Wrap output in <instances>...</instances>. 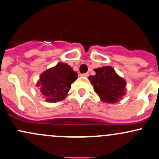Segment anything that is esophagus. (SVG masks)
Wrapping results in <instances>:
<instances>
[{"label":"esophagus","mask_w":159,"mask_h":159,"mask_svg":"<svg viewBox=\"0 0 159 159\" xmlns=\"http://www.w3.org/2000/svg\"><path fill=\"white\" fill-rule=\"evenodd\" d=\"M81 75H82V76H84V77H88V76H89V73H88V72L84 73V74H81Z\"/></svg>","instance_id":"1"}]
</instances>
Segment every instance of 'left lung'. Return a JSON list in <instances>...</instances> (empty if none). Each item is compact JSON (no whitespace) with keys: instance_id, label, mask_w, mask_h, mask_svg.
<instances>
[{"instance_id":"obj_1","label":"left lung","mask_w":159,"mask_h":159,"mask_svg":"<svg viewBox=\"0 0 159 159\" xmlns=\"http://www.w3.org/2000/svg\"><path fill=\"white\" fill-rule=\"evenodd\" d=\"M96 75L89 80L93 90L102 101L108 103H117L126 93V81L119 76L111 66H103L94 69Z\"/></svg>"}]
</instances>
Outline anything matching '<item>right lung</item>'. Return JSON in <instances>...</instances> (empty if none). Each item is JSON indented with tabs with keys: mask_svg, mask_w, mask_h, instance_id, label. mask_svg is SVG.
Returning <instances> with one entry per match:
<instances>
[{
	"mask_svg": "<svg viewBox=\"0 0 159 159\" xmlns=\"http://www.w3.org/2000/svg\"><path fill=\"white\" fill-rule=\"evenodd\" d=\"M77 78L78 74L71 66L58 62L55 67L42 73L36 86L39 87L46 101L55 103L66 98L71 84Z\"/></svg>",
	"mask_w": 159,
	"mask_h": 159,
	"instance_id": "1",
	"label": "right lung"
}]
</instances>
